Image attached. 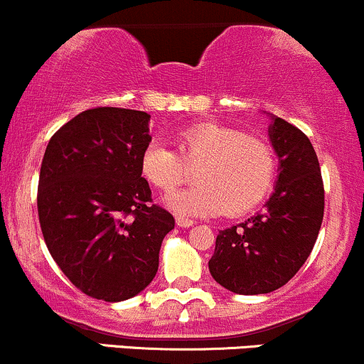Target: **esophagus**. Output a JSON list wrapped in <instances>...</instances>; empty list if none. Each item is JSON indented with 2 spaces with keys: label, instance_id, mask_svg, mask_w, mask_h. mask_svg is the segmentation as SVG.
<instances>
[{
  "label": "esophagus",
  "instance_id": "obj_1",
  "mask_svg": "<svg viewBox=\"0 0 364 364\" xmlns=\"http://www.w3.org/2000/svg\"><path fill=\"white\" fill-rule=\"evenodd\" d=\"M176 224L179 225V228H190V225L193 224V220H191V219H188V217L178 215V217H176Z\"/></svg>",
  "mask_w": 364,
  "mask_h": 364
}]
</instances>
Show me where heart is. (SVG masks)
Returning a JSON list of instances; mask_svg holds the SVG:
<instances>
[{"mask_svg": "<svg viewBox=\"0 0 364 364\" xmlns=\"http://www.w3.org/2000/svg\"><path fill=\"white\" fill-rule=\"evenodd\" d=\"M178 150L152 140L140 157V171L157 190L171 193L196 171L193 188L171 195L168 203L188 215H243L269 193L275 159L269 144L241 129L200 123L178 135Z\"/></svg>", "mask_w": 364, "mask_h": 364, "instance_id": "heart-1", "label": "heart"}]
</instances>
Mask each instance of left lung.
I'll use <instances>...</instances> for the list:
<instances>
[{
    "label": "left lung",
    "instance_id": "1",
    "mask_svg": "<svg viewBox=\"0 0 364 364\" xmlns=\"http://www.w3.org/2000/svg\"><path fill=\"white\" fill-rule=\"evenodd\" d=\"M270 140L281 162L274 195L257 215L219 231L208 260L212 277L236 294H265L289 282L323 220V179L310 139L274 116Z\"/></svg>",
    "mask_w": 364,
    "mask_h": 364
}]
</instances>
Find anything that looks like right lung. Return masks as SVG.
Returning a JSON list of instances; mask_svg holds the SVG:
<instances>
[{"label": "right lung", "instance_id": "obj_1", "mask_svg": "<svg viewBox=\"0 0 364 364\" xmlns=\"http://www.w3.org/2000/svg\"><path fill=\"white\" fill-rule=\"evenodd\" d=\"M149 118L123 107L83 111L54 133L41 164L46 246L77 289L102 301H124L152 282L174 228L141 178Z\"/></svg>", "mask_w": 364, "mask_h": 364}]
</instances>
